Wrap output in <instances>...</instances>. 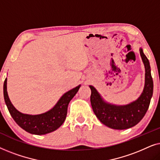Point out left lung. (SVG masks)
<instances>
[{"label": "left lung", "mask_w": 160, "mask_h": 160, "mask_svg": "<svg viewBox=\"0 0 160 160\" xmlns=\"http://www.w3.org/2000/svg\"><path fill=\"white\" fill-rule=\"evenodd\" d=\"M145 66V86L138 99L126 106H115L106 102L95 88L89 86L92 93L90 102L92 110L100 122L115 130H125L136 125L145 116L153 95V79L149 61L140 49Z\"/></svg>", "instance_id": "1"}]
</instances>
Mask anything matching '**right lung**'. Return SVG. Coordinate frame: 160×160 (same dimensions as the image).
Segmentation results:
<instances>
[{
    "label": "right lung",
    "mask_w": 160,
    "mask_h": 160,
    "mask_svg": "<svg viewBox=\"0 0 160 160\" xmlns=\"http://www.w3.org/2000/svg\"><path fill=\"white\" fill-rule=\"evenodd\" d=\"M6 78L3 84V96L11 116L20 128L34 135L47 134L62 125L66 118L68 106L80 88L79 85L65 93L54 108L47 112L38 115H28L20 113L12 104L6 90Z\"/></svg>",
    "instance_id": "add662e5"
}]
</instances>
